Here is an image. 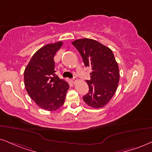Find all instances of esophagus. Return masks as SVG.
Here are the masks:
<instances>
[{
    "label": "esophagus",
    "mask_w": 152,
    "mask_h": 152,
    "mask_svg": "<svg viewBox=\"0 0 152 152\" xmlns=\"http://www.w3.org/2000/svg\"><path fill=\"white\" fill-rule=\"evenodd\" d=\"M71 80H72V82L73 84H75L76 82H77V78L76 77H74V78H73V79H72Z\"/></svg>",
    "instance_id": "obj_1"
}]
</instances>
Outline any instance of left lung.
<instances>
[{"mask_svg": "<svg viewBox=\"0 0 152 152\" xmlns=\"http://www.w3.org/2000/svg\"><path fill=\"white\" fill-rule=\"evenodd\" d=\"M72 45L81 55L86 67L91 68L87 80L89 92L83 100L92 108H102L115 94L120 79L119 67L112 50L91 39H77Z\"/></svg>", "mask_w": 152, "mask_h": 152, "instance_id": "8db88e82", "label": "left lung"}]
</instances>
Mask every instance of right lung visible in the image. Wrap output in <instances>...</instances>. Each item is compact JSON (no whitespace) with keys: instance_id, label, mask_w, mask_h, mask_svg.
Listing matches in <instances>:
<instances>
[{"instance_id":"add662e5","label":"right lung","mask_w":152,"mask_h":152,"mask_svg":"<svg viewBox=\"0 0 152 152\" xmlns=\"http://www.w3.org/2000/svg\"><path fill=\"white\" fill-rule=\"evenodd\" d=\"M63 45L59 42L43 46L34 54L24 72L29 96L40 108L56 110L64 104L69 85L55 72L54 56Z\"/></svg>"}]
</instances>
